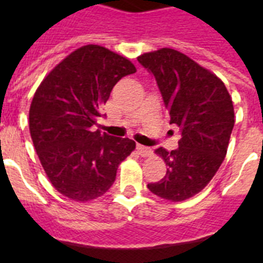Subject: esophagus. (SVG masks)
I'll return each mask as SVG.
<instances>
[{
  "mask_svg": "<svg viewBox=\"0 0 263 263\" xmlns=\"http://www.w3.org/2000/svg\"><path fill=\"white\" fill-rule=\"evenodd\" d=\"M137 152H138V154L141 155V157H150V155L153 154L152 148L146 147V146L142 145H137Z\"/></svg>",
  "mask_w": 263,
  "mask_h": 263,
  "instance_id": "1",
  "label": "esophagus"
}]
</instances>
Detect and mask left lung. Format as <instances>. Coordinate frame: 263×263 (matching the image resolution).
Returning a JSON list of instances; mask_svg holds the SVG:
<instances>
[{"mask_svg": "<svg viewBox=\"0 0 263 263\" xmlns=\"http://www.w3.org/2000/svg\"><path fill=\"white\" fill-rule=\"evenodd\" d=\"M137 59L154 75L170 124L182 134L175 150H155L168 167L164 178L147 188L166 200H187L211 182L227 155L234 126L232 97L215 73L173 48Z\"/></svg>", "mask_w": 263, "mask_h": 263, "instance_id": "8db88e82", "label": "left lung"}]
</instances>
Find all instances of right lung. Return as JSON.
Masks as SVG:
<instances>
[{"mask_svg":"<svg viewBox=\"0 0 263 263\" xmlns=\"http://www.w3.org/2000/svg\"><path fill=\"white\" fill-rule=\"evenodd\" d=\"M134 72L126 58L83 46L46 76L32 97V143L51 184L68 199L88 201L105 194L121 162L136 148L133 139L93 129L113 87Z\"/></svg>","mask_w":263,"mask_h":263,"instance_id":"add662e5","label":"right lung"}]
</instances>
